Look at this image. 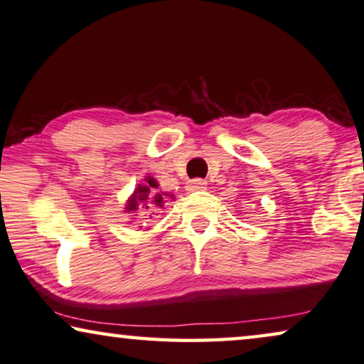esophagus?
Wrapping results in <instances>:
<instances>
[{
    "label": "esophagus",
    "instance_id": "34e87169",
    "mask_svg": "<svg viewBox=\"0 0 364 364\" xmlns=\"http://www.w3.org/2000/svg\"><path fill=\"white\" fill-rule=\"evenodd\" d=\"M186 189L188 191H203V189H206V181L199 180V178H196V180H191L188 181L186 184Z\"/></svg>",
    "mask_w": 364,
    "mask_h": 364
}]
</instances>
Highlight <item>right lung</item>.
<instances>
[{
	"instance_id": "add662e5",
	"label": "right lung",
	"mask_w": 364,
	"mask_h": 364,
	"mask_svg": "<svg viewBox=\"0 0 364 364\" xmlns=\"http://www.w3.org/2000/svg\"><path fill=\"white\" fill-rule=\"evenodd\" d=\"M156 188H158V183L155 181V178H146L145 184H140V186L135 189V193H133V196L129 199L127 213L136 211L138 208L146 213H151L153 209H155V206L163 208V204L166 203L165 199L168 194L160 193Z\"/></svg>"
}]
</instances>
